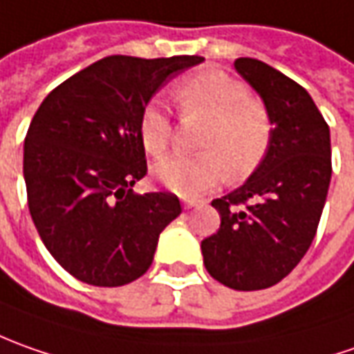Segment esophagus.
Returning a JSON list of instances; mask_svg holds the SVG:
<instances>
[{"label":"esophagus","mask_w":354,"mask_h":354,"mask_svg":"<svg viewBox=\"0 0 354 354\" xmlns=\"http://www.w3.org/2000/svg\"><path fill=\"white\" fill-rule=\"evenodd\" d=\"M200 201L198 200H182V205H184V209H192V207H196Z\"/></svg>","instance_id":"esophagus-1"}]
</instances>
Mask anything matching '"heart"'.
Here are the masks:
<instances>
[{"instance_id": "1", "label": "heart", "mask_w": 354, "mask_h": 354, "mask_svg": "<svg viewBox=\"0 0 354 354\" xmlns=\"http://www.w3.org/2000/svg\"><path fill=\"white\" fill-rule=\"evenodd\" d=\"M176 102L186 117L209 119L201 139L205 154H172L158 160L153 172L162 188L182 198H198L225 174L243 178L261 165L272 142V119L241 80L223 70H203L180 82ZM139 135L145 151L154 156L170 147L174 123L165 105L153 102L142 109Z\"/></svg>"}]
</instances>
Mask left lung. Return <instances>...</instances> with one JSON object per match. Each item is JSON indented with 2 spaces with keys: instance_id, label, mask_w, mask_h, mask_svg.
Masks as SVG:
<instances>
[{
  "instance_id": "1",
  "label": "left lung",
  "mask_w": 354,
  "mask_h": 354,
  "mask_svg": "<svg viewBox=\"0 0 354 354\" xmlns=\"http://www.w3.org/2000/svg\"><path fill=\"white\" fill-rule=\"evenodd\" d=\"M235 70L268 109L272 142L243 186L212 201L221 225L201 254L217 282L250 292L278 284L310 249L331 182V137L294 80L257 58H237Z\"/></svg>"
}]
</instances>
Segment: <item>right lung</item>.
Segmentation results:
<instances>
[{"label": "right lung", "instance_id": "1", "mask_svg": "<svg viewBox=\"0 0 354 354\" xmlns=\"http://www.w3.org/2000/svg\"><path fill=\"white\" fill-rule=\"evenodd\" d=\"M201 56H107L44 97L32 117L23 176L32 223L55 261L86 284L115 288L153 264L182 214L168 192L133 194L147 174L139 121L153 95Z\"/></svg>", "mask_w": 354, "mask_h": 354}]
</instances>
